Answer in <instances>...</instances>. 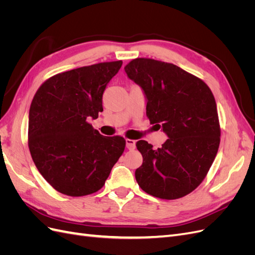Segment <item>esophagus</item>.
Here are the masks:
<instances>
[{"mask_svg": "<svg viewBox=\"0 0 255 255\" xmlns=\"http://www.w3.org/2000/svg\"><path fill=\"white\" fill-rule=\"evenodd\" d=\"M126 144L128 150H134L136 146V141L133 139H126Z\"/></svg>", "mask_w": 255, "mask_h": 255, "instance_id": "obj_1", "label": "esophagus"}]
</instances>
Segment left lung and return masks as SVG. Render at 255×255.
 Listing matches in <instances>:
<instances>
[{"instance_id": "1", "label": "left lung", "mask_w": 255, "mask_h": 255, "mask_svg": "<svg viewBox=\"0 0 255 255\" xmlns=\"http://www.w3.org/2000/svg\"><path fill=\"white\" fill-rule=\"evenodd\" d=\"M143 91L146 116L168 139L154 150L145 140L136 146L142 165L135 177L153 197L186 196L204 180L218 152L220 127L215 98L207 85L173 64L136 58L125 67Z\"/></svg>"}]
</instances>
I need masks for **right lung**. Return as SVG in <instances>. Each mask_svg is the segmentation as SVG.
<instances>
[{"label":"right lung","mask_w":255,"mask_h":255,"mask_svg":"<svg viewBox=\"0 0 255 255\" xmlns=\"http://www.w3.org/2000/svg\"><path fill=\"white\" fill-rule=\"evenodd\" d=\"M121 66L118 60L73 69L36 92L28 148L38 171L61 194L82 197L101 189L125 151V138L103 136L87 121L103 112V92Z\"/></svg>","instance_id":"1"}]
</instances>
